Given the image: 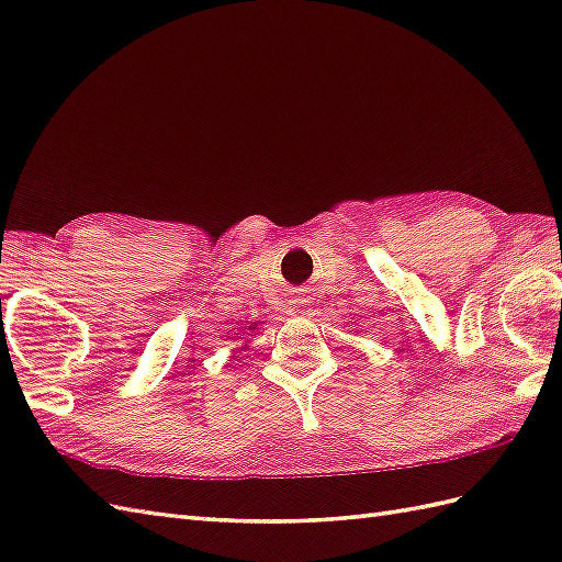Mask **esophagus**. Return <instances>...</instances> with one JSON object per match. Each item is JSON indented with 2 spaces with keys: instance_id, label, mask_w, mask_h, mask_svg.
I'll return each instance as SVG.
<instances>
[{
  "instance_id": "34e87169",
  "label": "esophagus",
  "mask_w": 562,
  "mask_h": 562,
  "mask_svg": "<svg viewBox=\"0 0 562 562\" xmlns=\"http://www.w3.org/2000/svg\"><path fill=\"white\" fill-rule=\"evenodd\" d=\"M295 303H300V305H303V297H300V300H295Z\"/></svg>"
}]
</instances>
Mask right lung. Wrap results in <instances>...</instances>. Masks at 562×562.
<instances>
[{
    "instance_id": "1",
    "label": "right lung",
    "mask_w": 562,
    "mask_h": 562,
    "mask_svg": "<svg viewBox=\"0 0 562 562\" xmlns=\"http://www.w3.org/2000/svg\"><path fill=\"white\" fill-rule=\"evenodd\" d=\"M248 331H255V324H252V326H250V328H248Z\"/></svg>"
}]
</instances>
